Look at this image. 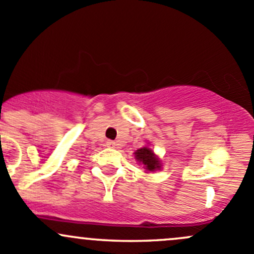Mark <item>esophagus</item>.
Returning <instances> with one entry per match:
<instances>
[{
	"label": "esophagus",
	"instance_id": "obj_1",
	"mask_svg": "<svg viewBox=\"0 0 254 254\" xmlns=\"http://www.w3.org/2000/svg\"><path fill=\"white\" fill-rule=\"evenodd\" d=\"M116 142H114V140H109L108 142V146H111V148H116Z\"/></svg>",
	"mask_w": 254,
	"mask_h": 254
}]
</instances>
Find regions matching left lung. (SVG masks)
I'll return each mask as SVG.
<instances>
[{"label": "left lung", "instance_id": "8db88e82", "mask_svg": "<svg viewBox=\"0 0 254 254\" xmlns=\"http://www.w3.org/2000/svg\"><path fill=\"white\" fill-rule=\"evenodd\" d=\"M134 155L137 161H139L140 164L144 165L146 171H155V170L160 169V161L155 156L154 151L149 149L148 146L138 149L134 153Z\"/></svg>", "mask_w": 254, "mask_h": 254}]
</instances>
